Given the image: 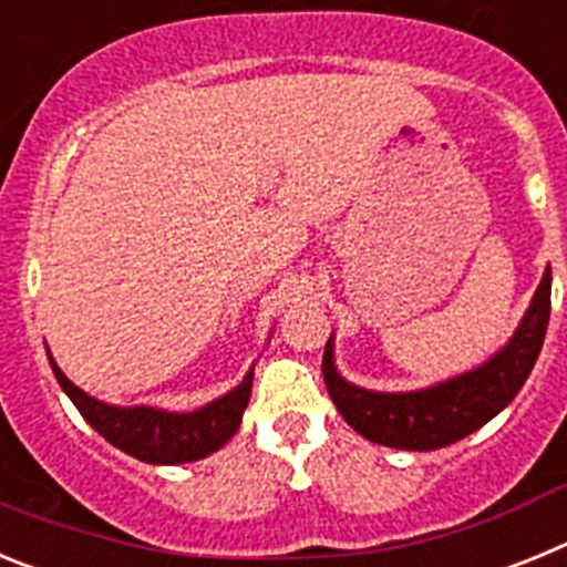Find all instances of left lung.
Here are the masks:
<instances>
[{
  "label": "left lung",
  "instance_id": "left-lung-1",
  "mask_svg": "<svg viewBox=\"0 0 567 567\" xmlns=\"http://www.w3.org/2000/svg\"><path fill=\"white\" fill-rule=\"evenodd\" d=\"M550 318V269L530 300L523 323L503 352L485 365L423 392L380 394L346 383L334 372L332 338L323 352V380L338 412L365 440L409 452H434L477 432L517 398L543 349Z\"/></svg>",
  "mask_w": 567,
  "mask_h": 567
}]
</instances>
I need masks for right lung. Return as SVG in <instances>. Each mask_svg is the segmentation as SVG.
<instances>
[{"mask_svg": "<svg viewBox=\"0 0 567 567\" xmlns=\"http://www.w3.org/2000/svg\"><path fill=\"white\" fill-rule=\"evenodd\" d=\"M50 365H53L59 385L68 392L82 417L110 445L122 449L130 457L155 465L193 463V460L218 452L238 432L240 414L247 409L249 392H252V372H249L240 380L238 389L218 398L215 403L204 405L198 412L173 414L162 412V409H147V405L115 409V405L99 403L96 398H90L79 385L70 383L62 369L53 363V358H50Z\"/></svg>", "mask_w": 567, "mask_h": 567, "instance_id": "add662e5", "label": "right lung"}]
</instances>
